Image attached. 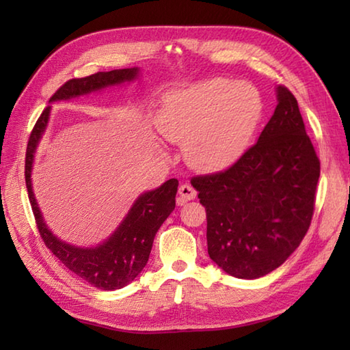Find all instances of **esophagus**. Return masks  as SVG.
Returning <instances> with one entry per match:
<instances>
[{"label":"esophagus","mask_w":350,"mask_h":350,"mask_svg":"<svg viewBox=\"0 0 350 350\" xmlns=\"http://www.w3.org/2000/svg\"><path fill=\"white\" fill-rule=\"evenodd\" d=\"M197 197V191L191 187L188 183L180 185L179 188V203L183 204L189 202V200H194Z\"/></svg>","instance_id":"esophagus-1"}]
</instances>
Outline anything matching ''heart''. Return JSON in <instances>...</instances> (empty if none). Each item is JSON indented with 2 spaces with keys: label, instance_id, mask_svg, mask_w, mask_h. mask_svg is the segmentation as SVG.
Masks as SVG:
<instances>
[{
  "label": "heart",
  "instance_id": "obj_1",
  "mask_svg": "<svg viewBox=\"0 0 350 350\" xmlns=\"http://www.w3.org/2000/svg\"><path fill=\"white\" fill-rule=\"evenodd\" d=\"M262 116L254 85L213 78L170 92L162 102L159 129L174 143H185L191 167L227 168L247 150Z\"/></svg>",
  "mask_w": 350,
  "mask_h": 350
}]
</instances>
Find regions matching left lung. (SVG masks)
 Instances as JSON below:
<instances>
[{"mask_svg":"<svg viewBox=\"0 0 350 350\" xmlns=\"http://www.w3.org/2000/svg\"><path fill=\"white\" fill-rule=\"evenodd\" d=\"M275 93L257 143L230 168L191 180L206 207L209 257L242 280L265 277L299 247L321 176L298 100L282 85Z\"/></svg>","mask_w":350,"mask_h":350,"instance_id":"obj_1","label":"left lung"}]
</instances>
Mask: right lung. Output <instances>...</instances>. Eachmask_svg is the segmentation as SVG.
<instances>
[{
    "instance_id": "right-lung-1",
    "label": "right lung",
    "mask_w": 350,
    "mask_h": 350,
    "mask_svg": "<svg viewBox=\"0 0 350 350\" xmlns=\"http://www.w3.org/2000/svg\"><path fill=\"white\" fill-rule=\"evenodd\" d=\"M139 68H129L98 72L85 78L70 79L58 88L49 99V103L78 99L107 88L133 83L139 78ZM51 108L48 105L37 120L29 135L25 158V183L39 233L52 254L88 284L102 290L122 288L135 280L147 265L154 236L176 207V192L179 182L177 179H170L159 188L139 194L118 227L105 241L94 247H78L62 241L51 232L43 218L34 196L31 179L36 152L48 128Z\"/></svg>"
}]
</instances>
